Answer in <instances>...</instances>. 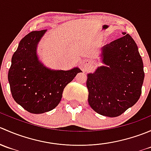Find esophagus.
<instances>
[{
	"label": "esophagus",
	"mask_w": 151,
	"mask_h": 151,
	"mask_svg": "<svg viewBox=\"0 0 151 151\" xmlns=\"http://www.w3.org/2000/svg\"><path fill=\"white\" fill-rule=\"evenodd\" d=\"M86 62H87V61H85V60H84V61H83V66H85V63H86Z\"/></svg>",
	"instance_id": "1"
}]
</instances>
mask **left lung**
<instances>
[{"instance_id":"obj_1","label":"left lung","mask_w":151,"mask_h":151,"mask_svg":"<svg viewBox=\"0 0 151 151\" xmlns=\"http://www.w3.org/2000/svg\"><path fill=\"white\" fill-rule=\"evenodd\" d=\"M123 36L101 47V62L93 73L88 74V103L97 113L118 117L137 102L145 73L134 40Z\"/></svg>"}]
</instances>
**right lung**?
Returning <instances> with one entry per match:
<instances>
[{
  "mask_svg": "<svg viewBox=\"0 0 151 151\" xmlns=\"http://www.w3.org/2000/svg\"><path fill=\"white\" fill-rule=\"evenodd\" d=\"M46 31H32L19 42L8 74L14 101L33 114L55 108L61 100L65 87L77 73L82 72L78 67L68 71L51 69L39 60L37 46Z\"/></svg>",
  "mask_w": 151,
  "mask_h": 151,
  "instance_id": "right-lung-1",
  "label": "right lung"
}]
</instances>
